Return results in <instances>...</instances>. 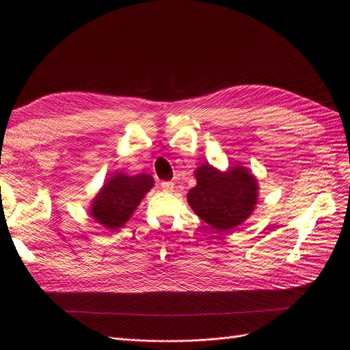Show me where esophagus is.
I'll return each mask as SVG.
<instances>
[{
	"label": "esophagus",
	"mask_w": 350,
	"mask_h": 350,
	"mask_svg": "<svg viewBox=\"0 0 350 350\" xmlns=\"http://www.w3.org/2000/svg\"><path fill=\"white\" fill-rule=\"evenodd\" d=\"M160 186H161V189L164 191H172L174 189V183L173 182H161Z\"/></svg>",
	"instance_id": "34e87169"
}]
</instances>
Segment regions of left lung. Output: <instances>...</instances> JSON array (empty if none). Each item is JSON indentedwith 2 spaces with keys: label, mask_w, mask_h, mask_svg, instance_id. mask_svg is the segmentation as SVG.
<instances>
[{
  "label": "left lung",
  "mask_w": 350,
  "mask_h": 350,
  "mask_svg": "<svg viewBox=\"0 0 350 350\" xmlns=\"http://www.w3.org/2000/svg\"><path fill=\"white\" fill-rule=\"evenodd\" d=\"M196 178L198 185L187 193V202L206 224L228 232L252 213L258 185L245 167H232L222 173L211 164H203L196 170Z\"/></svg>",
  "instance_id": "obj_1"
}]
</instances>
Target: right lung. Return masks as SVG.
<instances>
[{"instance_id":"add662e5","label":"right lung","mask_w":350,"mask_h":350,"mask_svg":"<svg viewBox=\"0 0 350 350\" xmlns=\"http://www.w3.org/2000/svg\"><path fill=\"white\" fill-rule=\"evenodd\" d=\"M151 187L152 177L148 174L125 176L118 173L103 185L94 199L90 216L103 228L116 230L131 217Z\"/></svg>"}]
</instances>
